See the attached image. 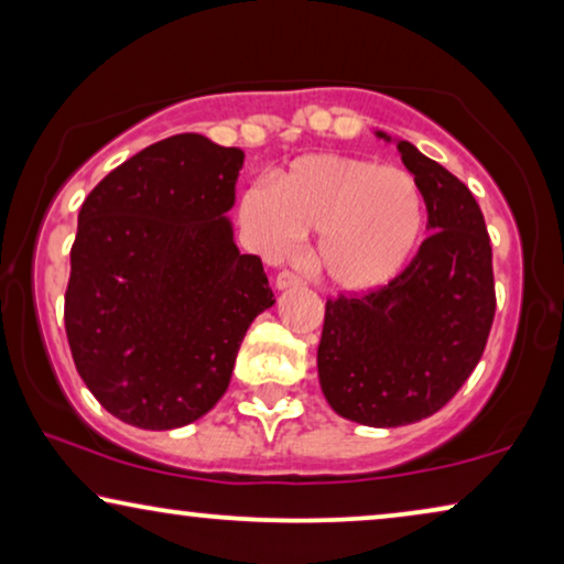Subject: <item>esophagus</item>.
Masks as SVG:
<instances>
[{"instance_id":"34e87169","label":"esophagus","mask_w":564,"mask_h":564,"mask_svg":"<svg viewBox=\"0 0 564 564\" xmlns=\"http://www.w3.org/2000/svg\"><path fill=\"white\" fill-rule=\"evenodd\" d=\"M276 290H288V288H297V284H303V276L297 272H290V269H282L280 274H276Z\"/></svg>"}]
</instances>
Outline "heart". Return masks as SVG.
I'll return each mask as SVG.
<instances>
[{
  "label": "heart",
  "instance_id": "obj_1",
  "mask_svg": "<svg viewBox=\"0 0 564 564\" xmlns=\"http://www.w3.org/2000/svg\"><path fill=\"white\" fill-rule=\"evenodd\" d=\"M241 226L264 257H288L300 234H321L315 261L338 290L365 292L403 272L423 234L411 174L367 159L311 153L241 197Z\"/></svg>",
  "mask_w": 564,
  "mask_h": 564
}]
</instances>
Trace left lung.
Listing matches in <instances>:
<instances>
[{"label":"left lung","instance_id":"8db88e82","mask_svg":"<svg viewBox=\"0 0 564 564\" xmlns=\"http://www.w3.org/2000/svg\"><path fill=\"white\" fill-rule=\"evenodd\" d=\"M398 151L434 234L388 284L328 297L318 344L328 405L375 429L442 411L473 375L496 318L492 246L473 192L413 143L398 141Z\"/></svg>","mask_w":564,"mask_h":564}]
</instances>
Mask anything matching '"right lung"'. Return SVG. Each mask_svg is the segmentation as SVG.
<instances>
[{"instance_id": "add662e5", "label": "right lung", "mask_w": 564, "mask_h": 564, "mask_svg": "<svg viewBox=\"0 0 564 564\" xmlns=\"http://www.w3.org/2000/svg\"><path fill=\"white\" fill-rule=\"evenodd\" d=\"M241 149L199 133L112 169L79 210L64 323L76 372L105 411L166 431L223 398L251 321L274 305L226 213Z\"/></svg>"}]
</instances>
